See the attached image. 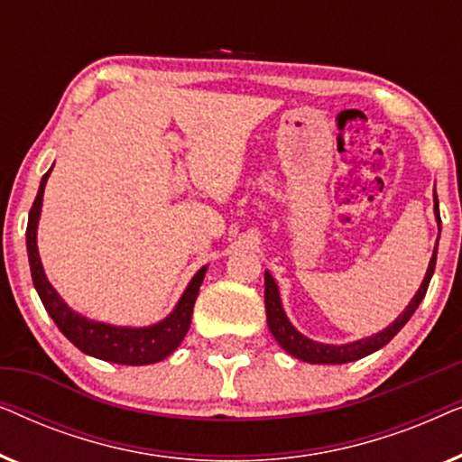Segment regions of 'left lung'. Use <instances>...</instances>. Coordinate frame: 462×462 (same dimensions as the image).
Listing matches in <instances>:
<instances>
[{
  "mask_svg": "<svg viewBox=\"0 0 462 462\" xmlns=\"http://www.w3.org/2000/svg\"><path fill=\"white\" fill-rule=\"evenodd\" d=\"M435 218H438V226L441 231L438 195H435ZM438 239H439V236H438ZM435 261H438V245H435L431 261H429V269L425 273V280H422V283H420L419 292L414 294V299L410 300V305L403 309V313L393 321V324H389L387 328H384V330H381L378 334H372V337H368V338L353 340V343H346V345L318 343V340L307 338L305 334H300L299 330H296V328L290 324L286 313H283L280 290H277L275 280L271 277L269 271H264V309H267L269 330L275 337L277 343L282 345L283 351L290 353V356L296 357V359H302V362H307V364H346V362H356V359H362L365 356H370V353L383 349V346L387 345L389 340L393 338L403 326L408 324V319L412 318L416 309H419L420 300L425 299L429 282H431L433 271H435Z\"/></svg>",
  "mask_w": 462,
  "mask_h": 462,
  "instance_id": "1",
  "label": "left lung"
}]
</instances>
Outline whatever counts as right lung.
Masks as SVG:
<instances>
[{
  "label": "right lung",
  "mask_w": 462,
  "mask_h": 462,
  "mask_svg": "<svg viewBox=\"0 0 462 462\" xmlns=\"http://www.w3.org/2000/svg\"><path fill=\"white\" fill-rule=\"evenodd\" d=\"M52 168L43 174L40 182V191L31 206L29 223H27V252H29V264H31V277H33V286L40 294V299L59 326V330L84 351L86 356L105 359V362L124 364V365H147L166 359L170 353L176 351V346L182 343L185 334L191 326L193 305L198 299L199 286L204 282L206 269L201 267L193 280L189 282L185 292H182L180 300L176 302L174 311L168 315L166 319L157 321L153 326L144 328H128V326H111L105 321L88 319L84 315L75 313L60 294L52 288L48 282L46 273H43L40 252H37V223H40L42 214V199L43 189H46L48 176Z\"/></svg>",
  "instance_id": "obj_1"
}]
</instances>
